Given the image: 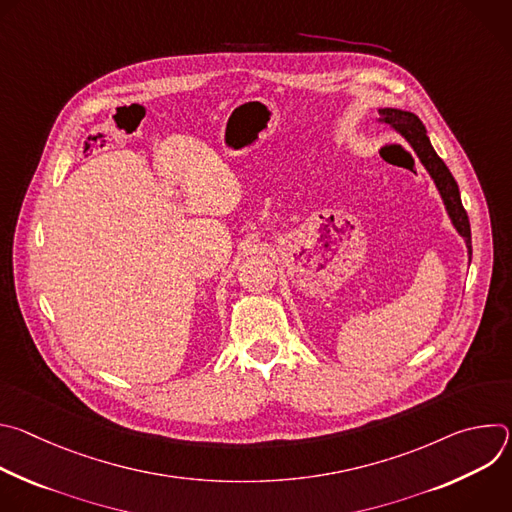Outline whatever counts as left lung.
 I'll return each mask as SVG.
<instances>
[{
    "label": "left lung",
    "mask_w": 512,
    "mask_h": 512,
    "mask_svg": "<svg viewBox=\"0 0 512 512\" xmlns=\"http://www.w3.org/2000/svg\"><path fill=\"white\" fill-rule=\"evenodd\" d=\"M377 121L383 123V125H389L393 131H397L411 145V150L415 152V156L419 158L423 168L427 170V174L433 180L437 192H440L442 202L446 206V212L450 216V221H452L456 233L464 239L466 249H468V257H472L470 221H468V214L462 206L458 182L454 180V176L448 170V166L444 164V160L435 154L433 145L427 137V129L421 123V119L411 111H401V109H395V107H381Z\"/></svg>",
    "instance_id": "1"
}]
</instances>
